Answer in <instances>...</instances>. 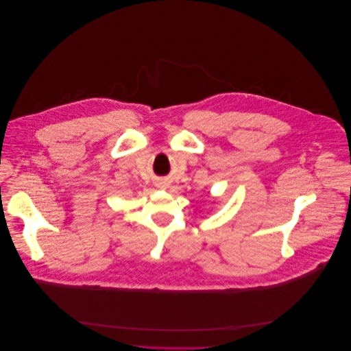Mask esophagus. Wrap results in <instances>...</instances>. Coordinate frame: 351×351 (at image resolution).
Listing matches in <instances>:
<instances>
[{
    "label": "esophagus",
    "instance_id": "34e87169",
    "mask_svg": "<svg viewBox=\"0 0 351 351\" xmlns=\"http://www.w3.org/2000/svg\"><path fill=\"white\" fill-rule=\"evenodd\" d=\"M160 184H162V182H160Z\"/></svg>",
    "mask_w": 351,
    "mask_h": 351
}]
</instances>
